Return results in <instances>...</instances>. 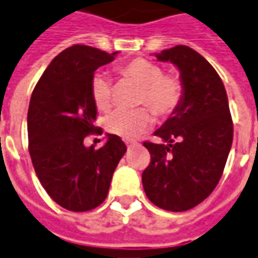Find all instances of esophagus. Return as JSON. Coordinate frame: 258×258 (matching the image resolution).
Instances as JSON below:
<instances>
[{"label":"esophagus","instance_id":"esophagus-1","mask_svg":"<svg viewBox=\"0 0 258 258\" xmlns=\"http://www.w3.org/2000/svg\"><path fill=\"white\" fill-rule=\"evenodd\" d=\"M125 143H126V146H127V148H133V146H136V145H138L136 142H133V141H126Z\"/></svg>","mask_w":258,"mask_h":258}]
</instances>
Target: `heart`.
<instances>
[{
	"label": "heart",
	"instance_id": "1",
	"mask_svg": "<svg viewBox=\"0 0 258 258\" xmlns=\"http://www.w3.org/2000/svg\"><path fill=\"white\" fill-rule=\"evenodd\" d=\"M119 74L141 88L136 105L149 106L157 116H169L179 108L183 99L184 86L181 79L174 74H163L156 62L145 58H136L123 63ZM91 96L95 106L106 110L112 103V85L108 75L95 74L91 82ZM152 125V116L145 108L135 110L117 109L105 117V127L112 135L122 139H135Z\"/></svg>",
	"mask_w": 258,
	"mask_h": 258
}]
</instances>
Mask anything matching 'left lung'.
Wrapping results in <instances>:
<instances>
[{
	"instance_id": "obj_1",
	"label": "left lung",
	"mask_w": 258,
	"mask_h": 258,
	"mask_svg": "<svg viewBox=\"0 0 258 258\" xmlns=\"http://www.w3.org/2000/svg\"><path fill=\"white\" fill-rule=\"evenodd\" d=\"M155 56L177 67L184 93L179 108L155 132L163 143H143L150 163L142 183L153 205L186 212L220 180L233 143V120L223 81L200 53L177 45Z\"/></svg>"
}]
</instances>
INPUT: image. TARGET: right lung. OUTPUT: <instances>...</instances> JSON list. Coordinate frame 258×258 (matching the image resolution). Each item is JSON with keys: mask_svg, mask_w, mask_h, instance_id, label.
<instances>
[{"mask_svg": "<svg viewBox=\"0 0 258 258\" xmlns=\"http://www.w3.org/2000/svg\"><path fill=\"white\" fill-rule=\"evenodd\" d=\"M86 45H72L45 69L28 108V149L35 173L55 203L71 212H88L106 199L113 172L126 146L108 135L101 149L84 139L96 132L91 96L95 71L115 59Z\"/></svg>", "mask_w": 258, "mask_h": 258, "instance_id": "1", "label": "right lung"}]
</instances>
